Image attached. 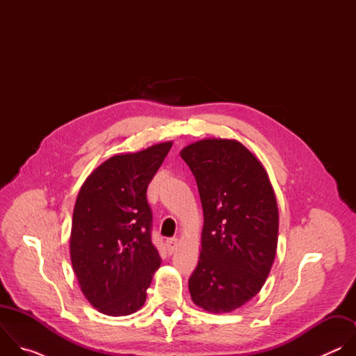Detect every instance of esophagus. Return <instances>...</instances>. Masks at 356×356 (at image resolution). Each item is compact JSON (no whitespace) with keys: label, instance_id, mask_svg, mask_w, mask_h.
<instances>
[{"label":"esophagus","instance_id":"esophagus-1","mask_svg":"<svg viewBox=\"0 0 356 356\" xmlns=\"http://www.w3.org/2000/svg\"><path fill=\"white\" fill-rule=\"evenodd\" d=\"M177 245H179V239L177 238H169L166 239V246H168V250L170 253H173L176 249H177Z\"/></svg>","mask_w":356,"mask_h":356}]
</instances>
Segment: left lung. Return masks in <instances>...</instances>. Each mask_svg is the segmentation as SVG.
<instances>
[{"instance_id":"obj_1","label":"left lung","mask_w":356,"mask_h":356,"mask_svg":"<svg viewBox=\"0 0 356 356\" xmlns=\"http://www.w3.org/2000/svg\"><path fill=\"white\" fill-rule=\"evenodd\" d=\"M180 156L195 177L204 213L188 290L195 306L229 313L259 293L273 265L275 191L264 165L238 140L201 139L183 147Z\"/></svg>"}]
</instances>
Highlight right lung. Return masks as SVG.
Returning a JSON list of instances; mask_svg holds the SVG:
<instances>
[{"label":"right lung","instance_id":"obj_1","mask_svg":"<svg viewBox=\"0 0 356 356\" xmlns=\"http://www.w3.org/2000/svg\"><path fill=\"white\" fill-rule=\"evenodd\" d=\"M173 142L115 155L81 186L73 211L70 258L86 298L99 313L138 312L161 266L152 242L146 190Z\"/></svg>","mask_w":356,"mask_h":356}]
</instances>
